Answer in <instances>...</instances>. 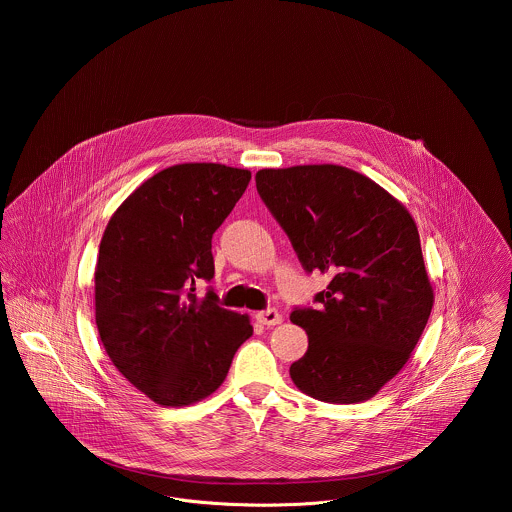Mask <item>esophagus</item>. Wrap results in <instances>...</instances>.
Returning <instances> with one entry per match:
<instances>
[{
	"label": "esophagus",
	"mask_w": 512,
	"mask_h": 512,
	"mask_svg": "<svg viewBox=\"0 0 512 512\" xmlns=\"http://www.w3.org/2000/svg\"><path fill=\"white\" fill-rule=\"evenodd\" d=\"M256 319H258L262 325H268V327L282 323V315H280L276 309H264V311H258V313H256Z\"/></svg>",
	"instance_id": "34e87169"
}]
</instances>
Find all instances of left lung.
Instances as JSON below:
<instances>
[{
  "instance_id": "1",
  "label": "left lung",
  "mask_w": 512,
  "mask_h": 512,
  "mask_svg": "<svg viewBox=\"0 0 512 512\" xmlns=\"http://www.w3.org/2000/svg\"><path fill=\"white\" fill-rule=\"evenodd\" d=\"M256 189L305 272L331 278L317 307H295L307 353L293 384L331 404L372 398L418 345L434 305L418 226L408 209L341 165L260 169Z\"/></svg>"
}]
</instances>
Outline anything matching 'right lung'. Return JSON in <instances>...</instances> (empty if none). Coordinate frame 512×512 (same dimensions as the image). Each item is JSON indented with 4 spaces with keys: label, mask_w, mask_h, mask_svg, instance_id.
<instances>
[{
    "label": "right lung",
    "mask_w": 512,
    "mask_h": 512,
    "mask_svg": "<svg viewBox=\"0 0 512 512\" xmlns=\"http://www.w3.org/2000/svg\"><path fill=\"white\" fill-rule=\"evenodd\" d=\"M248 169L181 163L142 183L108 222L94 272L96 327L114 366L159 406H189L224 382L252 335L195 282L215 276L213 234L250 183Z\"/></svg>",
    "instance_id": "1"
}]
</instances>
